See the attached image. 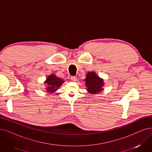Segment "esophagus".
<instances>
[{"mask_svg": "<svg viewBox=\"0 0 152 152\" xmlns=\"http://www.w3.org/2000/svg\"><path fill=\"white\" fill-rule=\"evenodd\" d=\"M70 79H71L72 81L75 82V81L77 80V77H76L75 76H72V77H70Z\"/></svg>", "mask_w": 152, "mask_h": 152, "instance_id": "esophagus-1", "label": "esophagus"}]
</instances>
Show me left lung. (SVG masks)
<instances>
[{
    "label": "left lung",
    "mask_w": 152,
    "mask_h": 152,
    "mask_svg": "<svg viewBox=\"0 0 152 152\" xmlns=\"http://www.w3.org/2000/svg\"><path fill=\"white\" fill-rule=\"evenodd\" d=\"M86 86L87 91L91 94H96L103 90L104 86V80L97 75L94 72H89L86 75Z\"/></svg>",
    "instance_id": "obj_1"
}]
</instances>
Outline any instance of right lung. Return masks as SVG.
<instances>
[{"label": "right lung", "mask_w": 152, "mask_h": 152, "mask_svg": "<svg viewBox=\"0 0 152 152\" xmlns=\"http://www.w3.org/2000/svg\"><path fill=\"white\" fill-rule=\"evenodd\" d=\"M64 82L62 78H60L56 75L52 74L48 76L45 82L47 84V92L48 93H53L62 86V84Z\"/></svg>", "instance_id": "obj_1"}]
</instances>
